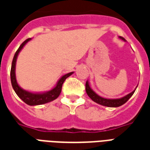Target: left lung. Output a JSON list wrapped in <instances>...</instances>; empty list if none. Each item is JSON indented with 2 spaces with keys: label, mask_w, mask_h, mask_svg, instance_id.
<instances>
[{
  "label": "left lung",
  "mask_w": 150,
  "mask_h": 150,
  "mask_svg": "<svg viewBox=\"0 0 150 150\" xmlns=\"http://www.w3.org/2000/svg\"><path fill=\"white\" fill-rule=\"evenodd\" d=\"M120 38H121V40H125V38H123L122 36H120ZM86 91L87 95L91 98L92 100H93L94 102L97 103H99V104L100 105H103V106H105V107H117L121 106V105H123L124 103H125L131 98V96H132L135 90H134V91L132 92L131 93L128 94L127 96H124L122 98L114 99V100L105 99L101 97V96H98L96 93H95L91 89L88 82H86Z\"/></svg>",
  "instance_id": "left-lung-1"
}]
</instances>
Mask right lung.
Returning <instances> with one entry per match:
<instances>
[{
  "mask_svg": "<svg viewBox=\"0 0 150 150\" xmlns=\"http://www.w3.org/2000/svg\"><path fill=\"white\" fill-rule=\"evenodd\" d=\"M31 40V38H29L25 40L23 43L20 45L17 51L15 52V56L13 58L12 64H11V85L15 92L18 95L21 100L24 101L26 104L30 105V106H34V105H41L49 103L50 101H53L54 100L57 99L59 96L60 93L61 92L62 89V85L64 82L68 77H69L71 75H72L73 72H70L63 75L62 77L59 79V81L57 83V86L54 87V89L49 92L44 93H29L27 92L24 89H22L21 87L18 85L17 81H16V78H15V63H16V59H17L18 54L22 50V47H24L25 44Z\"/></svg>",
  "mask_w": 150,
  "mask_h": 150,
  "instance_id": "add662e5",
  "label": "right lung"
}]
</instances>
